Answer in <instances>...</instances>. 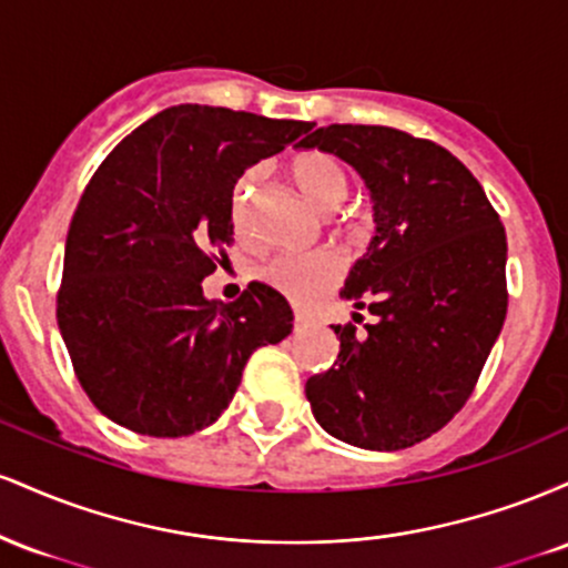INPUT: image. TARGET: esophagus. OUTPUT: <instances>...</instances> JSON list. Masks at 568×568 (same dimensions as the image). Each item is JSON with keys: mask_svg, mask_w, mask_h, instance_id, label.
Returning <instances> with one entry per match:
<instances>
[{"mask_svg": "<svg viewBox=\"0 0 568 568\" xmlns=\"http://www.w3.org/2000/svg\"><path fill=\"white\" fill-rule=\"evenodd\" d=\"M293 328H296V334H302V331L310 328V321H306L304 315H296V321H293Z\"/></svg>", "mask_w": 568, "mask_h": 568, "instance_id": "esophagus-1", "label": "esophagus"}]
</instances>
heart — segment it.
Returning a JSON list of instances; mask_svg holds the SVG:
<instances>
[{"mask_svg": "<svg viewBox=\"0 0 568 568\" xmlns=\"http://www.w3.org/2000/svg\"><path fill=\"white\" fill-rule=\"evenodd\" d=\"M291 179L302 189V194L317 211H336L349 197V173L344 162L334 158V154L321 152V149H310V152L296 154L288 162ZM258 171H245L237 179L232 189V216L234 224H247V202H251V192L256 186ZM342 258L331 251L321 253H283L275 256L262 270V277L270 285H275L280 293L291 298V302L310 306L331 291L342 277Z\"/></svg>", "mask_w": 568, "mask_h": 568, "instance_id": "heart-1", "label": "heart"}]
</instances>
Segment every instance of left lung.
Listing matches in <instances>:
<instances>
[{"label":"left lung","instance_id":"1","mask_svg":"<svg viewBox=\"0 0 568 568\" xmlns=\"http://www.w3.org/2000/svg\"><path fill=\"white\" fill-rule=\"evenodd\" d=\"M349 162L374 200L376 234L342 296L374 315L336 325L338 357L306 379L334 438L397 452L454 419L507 315V237L478 179L435 141L384 125L317 128L298 143ZM357 323L363 315H352Z\"/></svg>","mask_w":568,"mask_h":568}]
</instances>
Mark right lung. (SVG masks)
Here are the masks:
<instances>
[{
    "instance_id": "right-lung-1",
    "label": "right lung",
    "mask_w": 568,
    "mask_h": 568,
    "mask_svg": "<svg viewBox=\"0 0 568 568\" xmlns=\"http://www.w3.org/2000/svg\"><path fill=\"white\" fill-rule=\"evenodd\" d=\"M312 122L181 103L135 128L84 186L71 219L58 328L93 406L152 438L213 425L247 357L291 334L270 285L207 302L232 245V189Z\"/></svg>"
}]
</instances>
